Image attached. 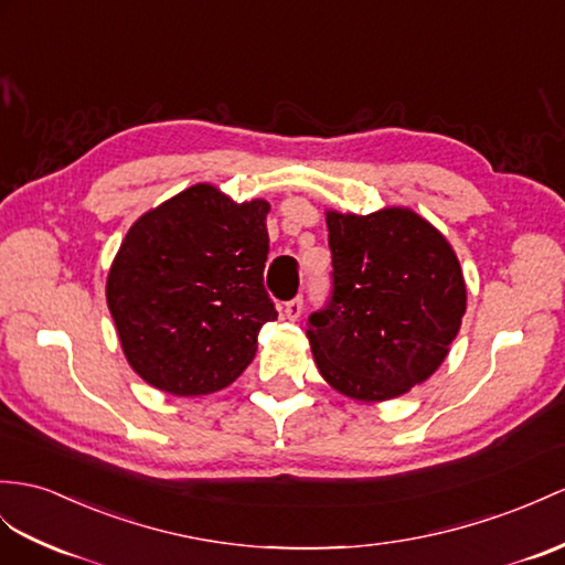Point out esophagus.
<instances>
[{"label":"esophagus","instance_id":"1","mask_svg":"<svg viewBox=\"0 0 565 565\" xmlns=\"http://www.w3.org/2000/svg\"><path fill=\"white\" fill-rule=\"evenodd\" d=\"M301 311H305V299H301V297H295V299H290V301H285V307H282V316H285V319L297 321L299 316H301Z\"/></svg>","mask_w":565,"mask_h":565}]
</instances>
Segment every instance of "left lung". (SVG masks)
Instances as JSON below:
<instances>
[{
    "mask_svg": "<svg viewBox=\"0 0 565 565\" xmlns=\"http://www.w3.org/2000/svg\"><path fill=\"white\" fill-rule=\"evenodd\" d=\"M333 297L311 313L307 338L330 388L383 403L444 364L467 309L450 242L412 209L369 215L326 211Z\"/></svg>",
    "mask_w": 565,
    "mask_h": 565,
    "instance_id": "1",
    "label": "left lung"
}]
</instances>
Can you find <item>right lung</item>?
Instances as JSON below:
<instances>
[{"label":"right lung","instance_id":"1","mask_svg":"<svg viewBox=\"0 0 565 565\" xmlns=\"http://www.w3.org/2000/svg\"><path fill=\"white\" fill-rule=\"evenodd\" d=\"M270 203H237L194 184L129 227L105 297L121 352L150 386L177 397L237 381L278 319L264 287Z\"/></svg>","mask_w":565,"mask_h":565}]
</instances>
